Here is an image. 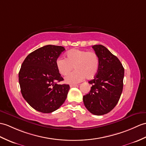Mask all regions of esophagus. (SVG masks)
<instances>
[{"label": "esophagus", "instance_id": "34e87169", "mask_svg": "<svg viewBox=\"0 0 146 146\" xmlns=\"http://www.w3.org/2000/svg\"><path fill=\"white\" fill-rule=\"evenodd\" d=\"M78 86L77 84H71L70 88H73V87H76Z\"/></svg>", "mask_w": 146, "mask_h": 146}]
</instances>
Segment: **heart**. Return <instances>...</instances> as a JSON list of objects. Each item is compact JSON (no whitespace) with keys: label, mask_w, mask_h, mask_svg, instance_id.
Masks as SVG:
<instances>
[{"label":"heart","mask_w":146,"mask_h":146,"mask_svg":"<svg viewBox=\"0 0 146 146\" xmlns=\"http://www.w3.org/2000/svg\"><path fill=\"white\" fill-rule=\"evenodd\" d=\"M99 57L94 52L73 49L66 53V59L60 57L56 60L57 70L62 75H66L73 68L75 71L66 76L65 80L69 84H76L84 77L91 79L96 75L99 68Z\"/></svg>","instance_id":"1"}]
</instances>
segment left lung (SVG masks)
Returning a JSON list of instances; mask_svg holds the SVG:
<instances>
[{
	"label": "left lung",
	"mask_w": 146,
	"mask_h": 146,
	"mask_svg": "<svg viewBox=\"0 0 146 146\" xmlns=\"http://www.w3.org/2000/svg\"><path fill=\"white\" fill-rule=\"evenodd\" d=\"M92 48L99 57V68L94 78L89 81L92 86L83 96V103L91 113L101 116L116 106L123 88L124 69L119 60L102 45Z\"/></svg>",
	"instance_id": "obj_1"
}]
</instances>
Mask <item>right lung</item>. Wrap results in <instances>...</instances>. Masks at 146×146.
<instances>
[{"mask_svg": "<svg viewBox=\"0 0 146 146\" xmlns=\"http://www.w3.org/2000/svg\"><path fill=\"white\" fill-rule=\"evenodd\" d=\"M65 50L62 46H44L30 53L22 64L19 73L22 94L30 106L41 113H52L66 99L70 88L57 83L63 78L56 65Z\"/></svg>", "mask_w": 146, "mask_h": 146, "instance_id": "1", "label": "right lung"}]
</instances>
